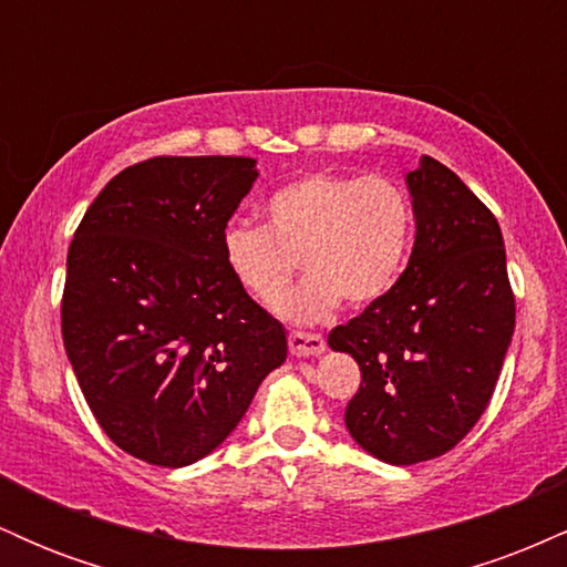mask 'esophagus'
Instances as JSON below:
<instances>
[{
  "mask_svg": "<svg viewBox=\"0 0 567 567\" xmlns=\"http://www.w3.org/2000/svg\"><path fill=\"white\" fill-rule=\"evenodd\" d=\"M288 343H290V351L296 357H311V354H320V351H324L322 336L301 333V330H292V333L288 336Z\"/></svg>",
  "mask_w": 567,
  "mask_h": 567,
  "instance_id": "esophagus-1",
  "label": "esophagus"
}]
</instances>
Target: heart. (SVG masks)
I'll use <instances>...</instances> for the list:
<instances>
[{
    "mask_svg": "<svg viewBox=\"0 0 567 567\" xmlns=\"http://www.w3.org/2000/svg\"><path fill=\"white\" fill-rule=\"evenodd\" d=\"M264 218V226H226L224 264L261 306L282 298L301 264L306 277L282 301V315L303 324L320 322L341 298L365 306L386 296L413 239L405 188L383 175L309 173L271 192Z\"/></svg>",
    "mask_w": 567,
    "mask_h": 567,
    "instance_id": "1",
    "label": "heart"
}]
</instances>
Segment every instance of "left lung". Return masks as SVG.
I'll return each instance as SVG.
<instances>
[{"mask_svg":"<svg viewBox=\"0 0 567 567\" xmlns=\"http://www.w3.org/2000/svg\"><path fill=\"white\" fill-rule=\"evenodd\" d=\"M415 245L394 288L330 330L360 365L347 405L351 437L386 464L453 451L485 413L514 333L501 226L451 167L408 173Z\"/></svg>","mask_w":567,"mask_h":567,"instance_id":"left-lung-1","label":"left lung"}]
</instances>
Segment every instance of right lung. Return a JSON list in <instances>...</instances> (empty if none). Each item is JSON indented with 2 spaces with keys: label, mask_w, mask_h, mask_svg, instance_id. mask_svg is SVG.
I'll list each match as a JSON object with an SVG mask.
<instances>
[{
  "label": "right lung",
  "mask_w": 567,
  "mask_h": 567,
  "mask_svg": "<svg viewBox=\"0 0 567 567\" xmlns=\"http://www.w3.org/2000/svg\"><path fill=\"white\" fill-rule=\"evenodd\" d=\"M250 157H152L114 175L69 245L63 347L95 421L154 466L231 434L288 357L282 324L234 282L220 237Z\"/></svg>",
  "instance_id": "right-lung-1"
}]
</instances>
